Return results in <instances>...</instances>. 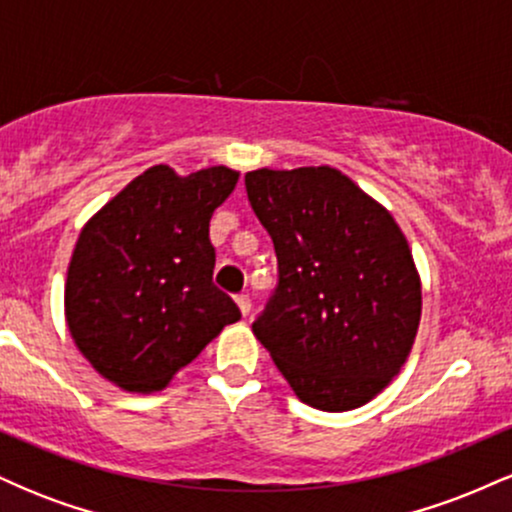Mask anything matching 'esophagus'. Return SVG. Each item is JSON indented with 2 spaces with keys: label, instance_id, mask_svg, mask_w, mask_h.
<instances>
[{
  "label": "esophagus",
  "instance_id": "34e87169",
  "mask_svg": "<svg viewBox=\"0 0 512 512\" xmlns=\"http://www.w3.org/2000/svg\"><path fill=\"white\" fill-rule=\"evenodd\" d=\"M236 303H238L240 313H243V315H250L252 303H250V296H248V293H238V296H236Z\"/></svg>",
  "mask_w": 512,
  "mask_h": 512
}]
</instances>
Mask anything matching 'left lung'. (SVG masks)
<instances>
[{
    "mask_svg": "<svg viewBox=\"0 0 512 512\" xmlns=\"http://www.w3.org/2000/svg\"><path fill=\"white\" fill-rule=\"evenodd\" d=\"M245 190L276 252V286L252 332L301 402L322 411L370 402L419 330L407 238L337 168H260Z\"/></svg>",
    "mask_w": 512,
    "mask_h": 512,
    "instance_id": "left-lung-1",
    "label": "left lung"
}]
</instances>
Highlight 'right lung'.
<instances>
[{
    "label": "right lung",
    "instance_id": "obj_1",
    "mask_svg": "<svg viewBox=\"0 0 512 512\" xmlns=\"http://www.w3.org/2000/svg\"><path fill=\"white\" fill-rule=\"evenodd\" d=\"M236 170L214 166L180 178L154 166L86 223L69 262L64 310L74 344L125 390L166 383L223 327L238 305L211 281L214 209Z\"/></svg>",
    "mask_w": 512,
    "mask_h": 512
}]
</instances>
